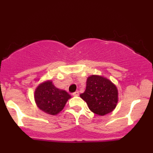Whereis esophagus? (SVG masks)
<instances>
[{
    "instance_id": "esophagus-1",
    "label": "esophagus",
    "mask_w": 153,
    "mask_h": 153,
    "mask_svg": "<svg viewBox=\"0 0 153 153\" xmlns=\"http://www.w3.org/2000/svg\"><path fill=\"white\" fill-rule=\"evenodd\" d=\"M73 95L74 96H79V91H75V92H74L73 94Z\"/></svg>"
}]
</instances>
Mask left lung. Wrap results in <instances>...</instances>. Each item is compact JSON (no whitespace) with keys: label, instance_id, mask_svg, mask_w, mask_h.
Masks as SVG:
<instances>
[{"label":"left lung","instance_id":"obj_1","mask_svg":"<svg viewBox=\"0 0 153 153\" xmlns=\"http://www.w3.org/2000/svg\"><path fill=\"white\" fill-rule=\"evenodd\" d=\"M80 96L91 111L100 116L111 112L118 101L117 87L109 80L99 75L88 78L86 89Z\"/></svg>","mask_w":153,"mask_h":153}]
</instances>
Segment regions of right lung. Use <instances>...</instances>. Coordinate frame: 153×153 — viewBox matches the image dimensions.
I'll list each match as a JSON object with an SVG mask.
<instances>
[{"label":"right lung","instance_id":"1","mask_svg":"<svg viewBox=\"0 0 153 153\" xmlns=\"http://www.w3.org/2000/svg\"><path fill=\"white\" fill-rule=\"evenodd\" d=\"M34 99L36 105L43 111L51 115L59 113L65 106L71 96L65 91L57 88L50 81L45 82L35 91Z\"/></svg>","mask_w":153,"mask_h":153}]
</instances>
